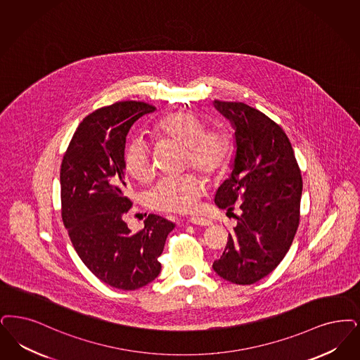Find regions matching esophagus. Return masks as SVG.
<instances>
[{
  "label": "esophagus",
  "mask_w": 360,
  "mask_h": 360,
  "mask_svg": "<svg viewBox=\"0 0 360 360\" xmlns=\"http://www.w3.org/2000/svg\"><path fill=\"white\" fill-rule=\"evenodd\" d=\"M187 222L188 224H191V225H195V226H210L212 225V222L209 221V219H205V218H200V217H193V218H190V219H187Z\"/></svg>",
  "instance_id": "1"
}]
</instances>
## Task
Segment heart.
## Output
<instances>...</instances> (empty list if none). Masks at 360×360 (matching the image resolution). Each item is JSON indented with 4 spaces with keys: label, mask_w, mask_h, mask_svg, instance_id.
I'll use <instances>...</instances> for the list:
<instances>
[{
    "label": "heart",
    "mask_w": 360,
    "mask_h": 360,
    "mask_svg": "<svg viewBox=\"0 0 360 360\" xmlns=\"http://www.w3.org/2000/svg\"><path fill=\"white\" fill-rule=\"evenodd\" d=\"M153 134L158 141H170L186 147L187 165L207 175L222 172L233 155L231 132L222 127L206 129L201 119L191 112L179 111L165 116L154 124ZM124 167L135 181L147 182L154 172L148 144L134 138L124 151ZM205 186V179L195 173L162 178L147 193V202L154 210L163 213H190Z\"/></svg>",
    "instance_id": "obj_1"
}]
</instances>
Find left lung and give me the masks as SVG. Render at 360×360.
Here are the masks:
<instances>
[{"instance_id":"left-lung-1","label":"left lung","mask_w":360,"mask_h":360,"mask_svg":"<svg viewBox=\"0 0 360 360\" xmlns=\"http://www.w3.org/2000/svg\"><path fill=\"white\" fill-rule=\"evenodd\" d=\"M214 107L231 120L236 139L231 176L214 202L228 213L238 203L241 216L213 269L226 281L249 285L271 274L292 245L302 173L287 134L271 117L240 101H214Z\"/></svg>"}]
</instances>
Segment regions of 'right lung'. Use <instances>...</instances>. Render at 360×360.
<instances>
[{
  "label": "right lung",
  "instance_id": "right-lung-1",
  "mask_svg": "<svg viewBox=\"0 0 360 360\" xmlns=\"http://www.w3.org/2000/svg\"><path fill=\"white\" fill-rule=\"evenodd\" d=\"M154 111L143 101L101 107L79 124L61 162V217L73 248L99 280L123 290L158 277V257L175 226L148 214L143 229L132 233L123 219L132 206L124 182L126 136Z\"/></svg>",
  "mask_w": 360,
  "mask_h": 360
}]
</instances>
